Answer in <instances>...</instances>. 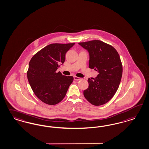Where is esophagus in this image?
<instances>
[{
    "mask_svg": "<svg viewBox=\"0 0 149 149\" xmlns=\"http://www.w3.org/2000/svg\"><path fill=\"white\" fill-rule=\"evenodd\" d=\"M74 79L75 80L78 81V80H81V78H80V77H77L75 76V77H74Z\"/></svg>",
    "mask_w": 149,
    "mask_h": 149,
    "instance_id": "1",
    "label": "esophagus"
}]
</instances>
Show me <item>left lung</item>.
<instances>
[{
	"label": "left lung",
	"instance_id": "8db88e82",
	"mask_svg": "<svg viewBox=\"0 0 149 149\" xmlns=\"http://www.w3.org/2000/svg\"><path fill=\"white\" fill-rule=\"evenodd\" d=\"M79 44L89 53L88 67L98 72L97 77L88 79L84 97L94 106L104 104L113 97L120 82L123 68L119 55L113 47L100 40Z\"/></svg>",
	"mask_w": 149,
	"mask_h": 149
}]
</instances>
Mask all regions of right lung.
I'll return each instance as SVG.
<instances>
[{"label": "right lung", "mask_w": 149, "mask_h": 149, "mask_svg": "<svg viewBox=\"0 0 149 149\" xmlns=\"http://www.w3.org/2000/svg\"><path fill=\"white\" fill-rule=\"evenodd\" d=\"M74 45L50 44L31 58L27 77L33 92L43 102L54 105L65 96L74 77L56 71L65 61L66 53Z\"/></svg>", "instance_id": "obj_1"}]
</instances>
